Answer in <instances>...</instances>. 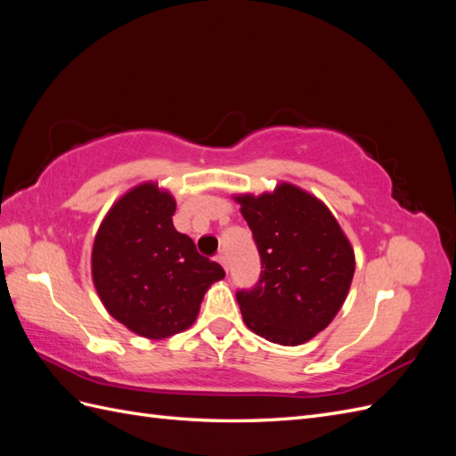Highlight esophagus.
Instances as JSON below:
<instances>
[{
    "label": "esophagus",
    "instance_id": "esophagus-1",
    "mask_svg": "<svg viewBox=\"0 0 456 456\" xmlns=\"http://www.w3.org/2000/svg\"><path fill=\"white\" fill-rule=\"evenodd\" d=\"M216 260L220 262V265H223V268H224V270H228V260H226V256H224L223 253H218V255H216Z\"/></svg>",
    "mask_w": 456,
    "mask_h": 456
}]
</instances>
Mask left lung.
<instances>
[{
	"label": "left lung",
	"instance_id": "left-lung-1",
	"mask_svg": "<svg viewBox=\"0 0 456 456\" xmlns=\"http://www.w3.org/2000/svg\"><path fill=\"white\" fill-rule=\"evenodd\" d=\"M260 255V278L236 293L245 325L281 346L323 330L346 300L354 249L337 218L308 191L281 183L272 194L236 196Z\"/></svg>",
	"mask_w": 456,
	"mask_h": 456
}]
</instances>
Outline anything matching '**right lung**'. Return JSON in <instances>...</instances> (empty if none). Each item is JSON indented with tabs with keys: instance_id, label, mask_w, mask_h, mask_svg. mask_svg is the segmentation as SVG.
<instances>
[{
	"instance_id": "1",
	"label": "right lung",
	"mask_w": 456,
	"mask_h": 456,
	"mask_svg": "<svg viewBox=\"0 0 456 456\" xmlns=\"http://www.w3.org/2000/svg\"><path fill=\"white\" fill-rule=\"evenodd\" d=\"M175 198L158 184L134 186L112 205L93 243V283L104 308L151 340L194 323L207 289L226 275L175 230Z\"/></svg>"
}]
</instances>
